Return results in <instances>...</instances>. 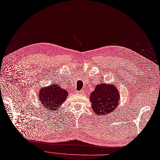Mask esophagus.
Masks as SVG:
<instances>
[{
	"label": "esophagus",
	"mask_w": 160,
	"mask_h": 160,
	"mask_svg": "<svg viewBox=\"0 0 160 160\" xmlns=\"http://www.w3.org/2000/svg\"><path fill=\"white\" fill-rule=\"evenodd\" d=\"M77 93H81V94H83V93H84V91L83 90H80V91L77 92Z\"/></svg>",
	"instance_id": "esophagus-1"
}]
</instances>
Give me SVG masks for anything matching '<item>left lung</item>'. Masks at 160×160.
<instances>
[{"mask_svg": "<svg viewBox=\"0 0 160 160\" xmlns=\"http://www.w3.org/2000/svg\"><path fill=\"white\" fill-rule=\"evenodd\" d=\"M119 99L117 88L106 83L97 85L90 97L93 113L99 116L113 113L119 105Z\"/></svg>", "mask_w": 160, "mask_h": 160, "instance_id": "1", "label": "left lung"}]
</instances>
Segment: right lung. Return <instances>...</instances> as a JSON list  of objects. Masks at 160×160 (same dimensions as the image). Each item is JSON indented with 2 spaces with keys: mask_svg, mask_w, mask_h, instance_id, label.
Returning a JSON list of instances; mask_svg holds the SVG:
<instances>
[{
  "mask_svg": "<svg viewBox=\"0 0 160 160\" xmlns=\"http://www.w3.org/2000/svg\"><path fill=\"white\" fill-rule=\"evenodd\" d=\"M68 92L58 84L41 88L38 93L39 100L47 111L55 112L67 99Z\"/></svg>",
  "mask_w": 160,
  "mask_h": 160,
  "instance_id": "add662e5",
  "label": "right lung"
}]
</instances>
